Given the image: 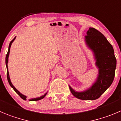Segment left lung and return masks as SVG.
I'll return each mask as SVG.
<instances>
[{"mask_svg": "<svg viewBox=\"0 0 121 121\" xmlns=\"http://www.w3.org/2000/svg\"><path fill=\"white\" fill-rule=\"evenodd\" d=\"M87 34L85 37L86 43L94 52L96 65L99 68L97 80L86 91H75L70 86L69 87L72 94L77 98L93 100L99 98L113 82L115 75L117 59L112 46L99 31L90 28Z\"/></svg>", "mask_w": 121, "mask_h": 121, "instance_id": "8db88e82", "label": "left lung"}]
</instances>
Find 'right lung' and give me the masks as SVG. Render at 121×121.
I'll return each instance as SVG.
<instances>
[{"label":"right lung","instance_id":"right-lung-1","mask_svg":"<svg viewBox=\"0 0 121 121\" xmlns=\"http://www.w3.org/2000/svg\"><path fill=\"white\" fill-rule=\"evenodd\" d=\"M15 37L14 39H13V40H12V41H11V42H10L9 45V49H8V53H7L6 56V60H5V61H6V68H7V78H8V82H9V84L10 86H11V87H12V88H13V89L15 91L16 93H17V94H18V95H19V96H20L21 98H22L23 100H26V97H26V96H24V95H23V94H22L21 93H20V92L18 91L15 88L14 86H13V85H12V82H11V80H10L9 75V72H8V57H9V52H10V48H11V44H12V43L13 42V41H14V40H15ZM46 94H47V93H46V94H44V95H43V96H41V97H38V98H35V99H33L30 100V101H37V100H41V99H43L44 97H45L46 95Z\"/></svg>","mask_w":121,"mask_h":121}]
</instances>
